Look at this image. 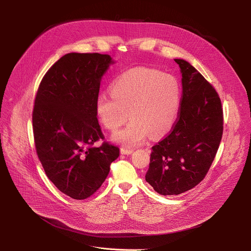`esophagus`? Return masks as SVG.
Returning a JSON list of instances; mask_svg holds the SVG:
<instances>
[{"mask_svg": "<svg viewBox=\"0 0 251 251\" xmlns=\"http://www.w3.org/2000/svg\"><path fill=\"white\" fill-rule=\"evenodd\" d=\"M120 152H121L122 155H130V154L133 153V150L132 149H124V148H122L120 150Z\"/></svg>", "mask_w": 251, "mask_h": 251, "instance_id": "34e87169", "label": "esophagus"}]
</instances>
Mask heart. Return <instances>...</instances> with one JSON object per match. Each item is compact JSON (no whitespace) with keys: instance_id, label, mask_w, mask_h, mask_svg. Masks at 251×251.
<instances>
[{"instance_id":"1","label":"heart","mask_w":251,"mask_h":251,"mask_svg":"<svg viewBox=\"0 0 251 251\" xmlns=\"http://www.w3.org/2000/svg\"><path fill=\"white\" fill-rule=\"evenodd\" d=\"M111 93L97 97L96 114L110 131L117 130L130 116L131 122L112 136L126 148L143 144L149 135L158 138L170 131L182 97L180 83L174 76L145 67L125 71L112 83Z\"/></svg>"}]
</instances>
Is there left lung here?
Returning a JSON list of instances; mask_svg holds the SVG:
<instances>
[{"label": "left lung", "instance_id": "obj_1", "mask_svg": "<svg viewBox=\"0 0 251 251\" xmlns=\"http://www.w3.org/2000/svg\"><path fill=\"white\" fill-rule=\"evenodd\" d=\"M182 75L180 112L171 133L152 147L146 182L163 196L181 195L201 183L216 157L224 130L221 99L187 60L174 59Z\"/></svg>", "mask_w": 251, "mask_h": 251}]
</instances>
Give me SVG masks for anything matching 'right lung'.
<instances>
[{"instance_id": "right-lung-1", "label": "right lung", "mask_w": 251, "mask_h": 251, "mask_svg": "<svg viewBox=\"0 0 251 251\" xmlns=\"http://www.w3.org/2000/svg\"><path fill=\"white\" fill-rule=\"evenodd\" d=\"M108 54L70 52L44 76L34 100L35 148L51 183L64 195L84 200L103 184L119 148L103 139L95 109L101 78L111 64Z\"/></svg>"}]
</instances>
